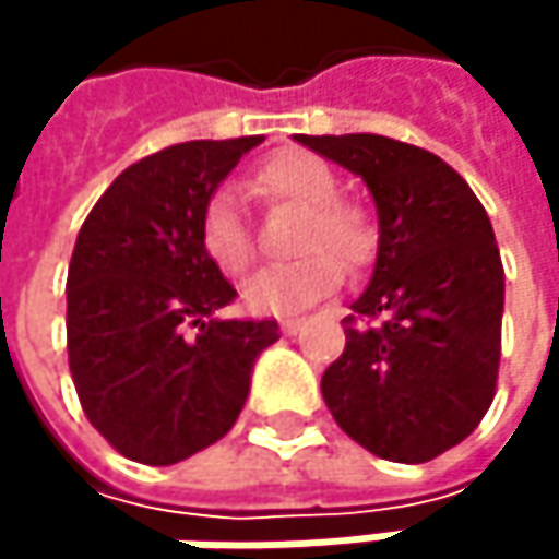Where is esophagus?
I'll return each mask as SVG.
<instances>
[{
  "instance_id": "obj_1",
  "label": "esophagus",
  "mask_w": 559,
  "mask_h": 559,
  "mask_svg": "<svg viewBox=\"0 0 559 559\" xmlns=\"http://www.w3.org/2000/svg\"><path fill=\"white\" fill-rule=\"evenodd\" d=\"M300 330H304V320H297V317H284V320H281V333L297 336Z\"/></svg>"
}]
</instances>
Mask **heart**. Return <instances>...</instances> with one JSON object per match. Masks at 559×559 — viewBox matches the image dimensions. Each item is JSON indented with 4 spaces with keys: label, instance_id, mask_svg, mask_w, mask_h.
<instances>
[{
    "label": "heart",
    "instance_id": "1",
    "mask_svg": "<svg viewBox=\"0 0 559 559\" xmlns=\"http://www.w3.org/2000/svg\"><path fill=\"white\" fill-rule=\"evenodd\" d=\"M249 183L262 200L290 203L304 210L294 249L307 252L294 262L269 265L246 281L242 300L252 313L294 317L340 287V262L346 269H356L372 255L376 229L369 216L359 206L336 197L340 180L317 155L278 152L252 170ZM197 236L203 255L223 275H242L255 259V242L233 190H213L206 197Z\"/></svg>",
    "mask_w": 559,
    "mask_h": 559
}]
</instances>
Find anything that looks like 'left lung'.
Segmentation results:
<instances>
[{"instance_id":"1","label":"left lung","mask_w":559,"mask_h":559,"mask_svg":"<svg viewBox=\"0 0 559 559\" xmlns=\"http://www.w3.org/2000/svg\"><path fill=\"white\" fill-rule=\"evenodd\" d=\"M359 174L379 210L369 287L323 372L333 420L369 453L427 463L486 417L502 359L504 269L489 213L443 158L385 135H297Z\"/></svg>"}]
</instances>
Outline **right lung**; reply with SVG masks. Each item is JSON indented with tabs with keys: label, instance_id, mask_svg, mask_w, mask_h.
I'll return each mask as SVG.
<instances>
[{
	"label": "right lung",
	"instance_id": "add662e5",
	"mask_svg": "<svg viewBox=\"0 0 559 559\" xmlns=\"http://www.w3.org/2000/svg\"><path fill=\"white\" fill-rule=\"evenodd\" d=\"M262 135L180 142L126 168L67 269V362L86 420L122 456L180 463L236 424L275 320H219L236 287L203 255L206 197Z\"/></svg>",
	"mask_w": 559,
	"mask_h": 559
}]
</instances>
